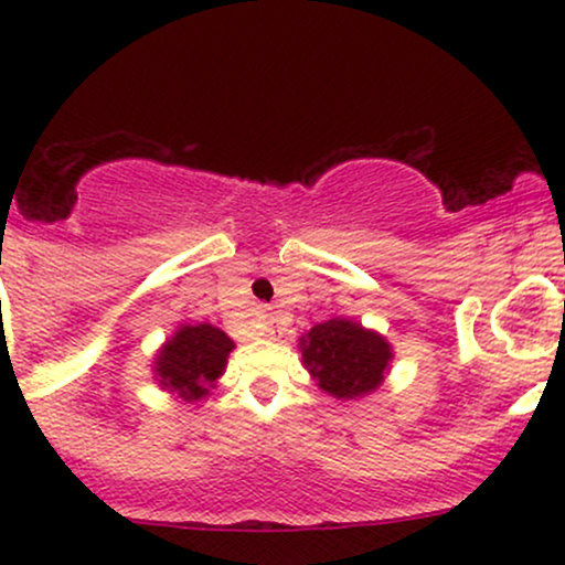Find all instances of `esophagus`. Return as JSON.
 Masks as SVG:
<instances>
[{
	"label": "esophagus",
	"instance_id": "esophagus-1",
	"mask_svg": "<svg viewBox=\"0 0 565 565\" xmlns=\"http://www.w3.org/2000/svg\"><path fill=\"white\" fill-rule=\"evenodd\" d=\"M281 332H284L281 323H278L276 319H268V321L263 323V334L270 337V340H276V337H281Z\"/></svg>",
	"mask_w": 565,
	"mask_h": 565
}]
</instances>
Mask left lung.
Returning <instances> with one entry per match:
<instances>
[{
	"label": "left lung",
	"instance_id": "1",
	"mask_svg": "<svg viewBox=\"0 0 565 565\" xmlns=\"http://www.w3.org/2000/svg\"><path fill=\"white\" fill-rule=\"evenodd\" d=\"M300 353L319 391L337 401H359L380 391L393 364L387 337L345 316H332L305 332Z\"/></svg>",
	"mask_w": 565,
	"mask_h": 565
}]
</instances>
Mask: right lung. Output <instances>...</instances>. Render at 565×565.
Segmentation results:
<instances>
[{
  "instance_id": "add662e5",
  "label": "right lung",
  "mask_w": 565,
  "mask_h": 565,
  "mask_svg": "<svg viewBox=\"0 0 565 565\" xmlns=\"http://www.w3.org/2000/svg\"><path fill=\"white\" fill-rule=\"evenodd\" d=\"M233 348L231 337L212 323H180L157 350L153 380L161 391L196 404L217 387Z\"/></svg>"
}]
</instances>
